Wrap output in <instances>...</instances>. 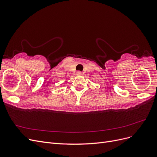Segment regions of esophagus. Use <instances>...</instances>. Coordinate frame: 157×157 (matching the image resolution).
Returning a JSON list of instances; mask_svg holds the SVG:
<instances>
[{"mask_svg": "<svg viewBox=\"0 0 157 157\" xmlns=\"http://www.w3.org/2000/svg\"><path fill=\"white\" fill-rule=\"evenodd\" d=\"M82 75V73L80 72V71H77V75Z\"/></svg>", "mask_w": 157, "mask_h": 157, "instance_id": "esophagus-1", "label": "esophagus"}]
</instances>
